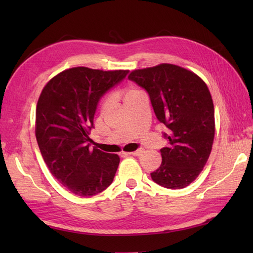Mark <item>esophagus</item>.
I'll return each mask as SVG.
<instances>
[{
  "label": "esophagus",
  "mask_w": 253,
  "mask_h": 253,
  "mask_svg": "<svg viewBox=\"0 0 253 253\" xmlns=\"http://www.w3.org/2000/svg\"><path fill=\"white\" fill-rule=\"evenodd\" d=\"M143 153V149H139L137 151H133V152H129L128 154L133 155V157H140V155Z\"/></svg>",
  "instance_id": "obj_1"
}]
</instances>
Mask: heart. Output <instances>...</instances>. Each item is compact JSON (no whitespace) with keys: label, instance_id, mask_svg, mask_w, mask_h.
<instances>
[{"label":"heart","instance_id":"obj_1","mask_svg":"<svg viewBox=\"0 0 253 253\" xmlns=\"http://www.w3.org/2000/svg\"><path fill=\"white\" fill-rule=\"evenodd\" d=\"M139 92H140V91L135 89V88H126L125 91H124V99L127 100L128 98H130V96L135 95V94H137ZM110 104H111V99L105 98L103 101H102V103H101L102 111H105L107 107L110 106Z\"/></svg>","mask_w":253,"mask_h":253}]
</instances>
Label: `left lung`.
I'll use <instances>...</instances> for the list:
<instances>
[{
  "label": "left lung",
  "instance_id": "8db88e82",
  "mask_svg": "<svg viewBox=\"0 0 253 253\" xmlns=\"http://www.w3.org/2000/svg\"><path fill=\"white\" fill-rule=\"evenodd\" d=\"M130 80L147 90L158 120L169 128L162 163L151 173L153 181L181 189L206 166L215 135L213 100L197 74L174 64L135 69Z\"/></svg>",
  "mask_w": 253,
  "mask_h": 253
}]
</instances>
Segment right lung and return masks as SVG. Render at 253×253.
<instances>
[{
    "instance_id": "1",
    "label": "right lung",
    "mask_w": 253,
    "mask_h": 253,
    "mask_svg": "<svg viewBox=\"0 0 253 253\" xmlns=\"http://www.w3.org/2000/svg\"><path fill=\"white\" fill-rule=\"evenodd\" d=\"M128 72L73 67L41 91L36 109L38 146L50 173L74 195L94 196L114 179L120 157L91 149L89 131L100 98Z\"/></svg>"
}]
</instances>
